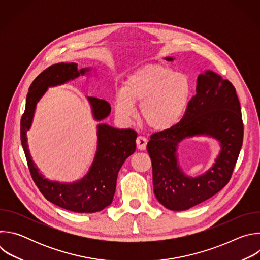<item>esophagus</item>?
<instances>
[{
    "label": "esophagus",
    "instance_id": "1",
    "mask_svg": "<svg viewBox=\"0 0 260 260\" xmlns=\"http://www.w3.org/2000/svg\"><path fill=\"white\" fill-rule=\"evenodd\" d=\"M147 139L142 137V136H139L136 140V144H137V148L139 150H145L146 149V146H147Z\"/></svg>",
    "mask_w": 260,
    "mask_h": 260
}]
</instances>
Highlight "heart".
Segmentation results:
<instances>
[{
  "mask_svg": "<svg viewBox=\"0 0 260 260\" xmlns=\"http://www.w3.org/2000/svg\"><path fill=\"white\" fill-rule=\"evenodd\" d=\"M190 81L161 63H147L134 70L115 96V113L128 120L140 105L142 121L152 131L162 132L176 125L186 110Z\"/></svg>",
  "mask_w": 260,
  "mask_h": 260,
  "instance_id": "1",
  "label": "heart"
}]
</instances>
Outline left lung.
Masks as SVG:
<instances>
[{
  "instance_id": "left-lung-1",
  "label": "left lung",
  "mask_w": 260,
  "mask_h": 260,
  "mask_svg": "<svg viewBox=\"0 0 260 260\" xmlns=\"http://www.w3.org/2000/svg\"><path fill=\"white\" fill-rule=\"evenodd\" d=\"M203 133L220 141L221 152L212 169L190 178L176 165L175 147L184 137ZM243 137L241 105L235 86L211 71L202 74L197 94L188 102L182 119L170 129L152 134L147 144L157 201L172 211H184L219 192L232 178Z\"/></svg>"
}]
</instances>
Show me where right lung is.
Masks as SVG:
<instances>
[{
  "mask_svg": "<svg viewBox=\"0 0 260 260\" xmlns=\"http://www.w3.org/2000/svg\"><path fill=\"white\" fill-rule=\"evenodd\" d=\"M77 66L74 62L52 64L35 78L28 88L20 120V140L31 179L47 201L72 212L95 213L112 203L118 172L125 159L136 150L137 133L131 128L117 129L100 124L98 151L92 167L81 181L74 184H60L44 179L30 159L26 144V132L30 126L37 102L48 86L64 83L85 73L84 69L78 71ZM88 100L96 119L101 120L110 114L111 106L107 101L95 96H89Z\"/></svg>",
  "mask_w": 260,
  "mask_h": 260,
  "instance_id": "right-lung-1",
  "label": "right lung"
}]
</instances>
